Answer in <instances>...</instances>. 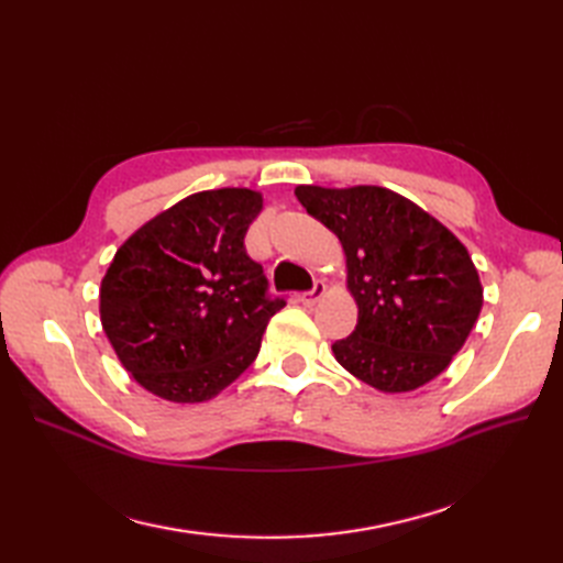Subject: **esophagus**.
<instances>
[{"mask_svg":"<svg viewBox=\"0 0 563 563\" xmlns=\"http://www.w3.org/2000/svg\"><path fill=\"white\" fill-rule=\"evenodd\" d=\"M323 296H327V282L323 279H317L314 282V286L310 288V291H305L302 296H300V300L305 302V305H314L317 300H321Z\"/></svg>","mask_w":563,"mask_h":563,"instance_id":"34e87169","label":"esophagus"}]
</instances>
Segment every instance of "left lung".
Instances as JSON below:
<instances>
[{"label": "left lung", "mask_w": 563, "mask_h": 563, "mask_svg": "<svg viewBox=\"0 0 563 563\" xmlns=\"http://www.w3.org/2000/svg\"><path fill=\"white\" fill-rule=\"evenodd\" d=\"M296 197L343 244L354 331L338 364L380 391H411L446 371L484 305L467 249L418 203L378 185H298Z\"/></svg>", "instance_id": "left-lung-1"}]
</instances>
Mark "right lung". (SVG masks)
Wrapping results in <instances>:
<instances>
[{
    "label": "right lung",
    "instance_id": "add662e5",
    "mask_svg": "<svg viewBox=\"0 0 563 563\" xmlns=\"http://www.w3.org/2000/svg\"><path fill=\"white\" fill-rule=\"evenodd\" d=\"M263 209L246 187L180 199L119 246L100 282V321L119 362L152 395L176 404L216 397L253 364L269 317L244 236Z\"/></svg>",
    "mask_w": 563,
    "mask_h": 563
}]
</instances>
